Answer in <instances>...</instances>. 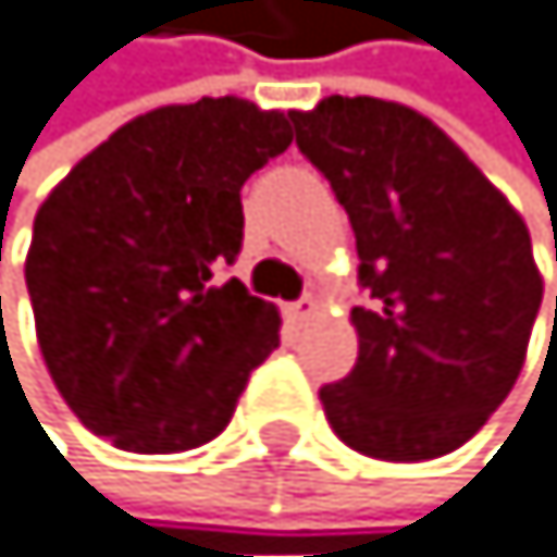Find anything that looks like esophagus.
<instances>
[{
  "label": "esophagus",
  "mask_w": 557,
  "mask_h": 557,
  "mask_svg": "<svg viewBox=\"0 0 557 557\" xmlns=\"http://www.w3.org/2000/svg\"><path fill=\"white\" fill-rule=\"evenodd\" d=\"M315 309H320V306H315V298L306 295V298H298V301H290V306H287V320L301 326V323H309V320H312Z\"/></svg>",
  "instance_id": "esophagus-1"
}]
</instances>
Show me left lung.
I'll list each match as a JSON object with an SVG mask.
<instances>
[{"label":"left lung","instance_id":"obj_1","mask_svg":"<svg viewBox=\"0 0 557 557\" xmlns=\"http://www.w3.org/2000/svg\"><path fill=\"white\" fill-rule=\"evenodd\" d=\"M290 120L348 212L370 290L351 309L355 370L320 387L330 426L384 462L462 448L519 380L544 298L527 223L409 106L330 95Z\"/></svg>","mask_w":557,"mask_h":557}]
</instances>
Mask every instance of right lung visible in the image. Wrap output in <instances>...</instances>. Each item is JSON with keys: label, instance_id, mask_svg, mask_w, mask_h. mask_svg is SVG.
I'll return each instance as SVG.
<instances>
[{"label": "right lung", "instance_id": "right-lung-1", "mask_svg": "<svg viewBox=\"0 0 557 557\" xmlns=\"http://www.w3.org/2000/svg\"><path fill=\"white\" fill-rule=\"evenodd\" d=\"M287 145V116L248 99L163 106L41 202L24 267L38 348L91 433L173 455L231 423L281 315L220 270L242 251L245 181Z\"/></svg>", "mask_w": 557, "mask_h": 557}]
</instances>
